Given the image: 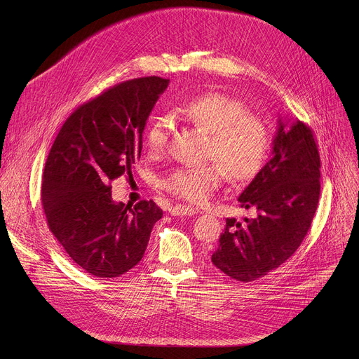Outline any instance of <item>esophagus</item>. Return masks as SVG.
Here are the masks:
<instances>
[{
    "label": "esophagus",
    "instance_id": "34e87169",
    "mask_svg": "<svg viewBox=\"0 0 359 359\" xmlns=\"http://www.w3.org/2000/svg\"><path fill=\"white\" fill-rule=\"evenodd\" d=\"M169 213L172 216H193L197 213V210H194L193 208L189 206H182V204H176V206L169 208Z\"/></svg>",
    "mask_w": 359,
    "mask_h": 359
}]
</instances>
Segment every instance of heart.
<instances>
[{"label":"heart","instance_id":"obj_1","mask_svg":"<svg viewBox=\"0 0 359 359\" xmlns=\"http://www.w3.org/2000/svg\"><path fill=\"white\" fill-rule=\"evenodd\" d=\"M176 114L210 133L209 158L217 159L204 166L179 168L165 180L163 187L180 200L191 204L206 203L229 175L234 180H247L257 175L270 149V132L266 123L250 115L241 100L208 92L196 95L175 108ZM169 121H153L144 133V146L150 155L163 151Z\"/></svg>","mask_w":359,"mask_h":359}]
</instances>
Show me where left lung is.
Returning <instances> with one entry per match:
<instances>
[{"mask_svg": "<svg viewBox=\"0 0 359 359\" xmlns=\"http://www.w3.org/2000/svg\"><path fill=\"white\" fill-rule=\"evenodd\" d=\"M321 162L313 130L298 119L278 118L271 158L238 197L254 219H227L213 264L248 283L284 264L311 227L318 198Z\"/></svg>", "mask_w": 359, "mask_h": 359, "instance_id": "obj_1", "label": "left lung"}]
</instances>
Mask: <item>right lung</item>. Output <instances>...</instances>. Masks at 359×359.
Listing matches in <instances>:
<instances>
[{"label":"right lung","mask_w":359,"mask_h":359,"mask_svg":"<svg viewBox=\"0 0 359 359\" xmlns=\"http://www.w3.org/2000/svg\"><path fill=\"white\" fill-rule=\"evenodd\" d=\"M169 79L122 82L81 105L62 125L43 168L42 204L49 230L95 277H119L143 257L163 212L153 200L115 203L111 182L132 176L146 121Z\"/></svg>","instance_id":"add662e5"}]
</instances>
